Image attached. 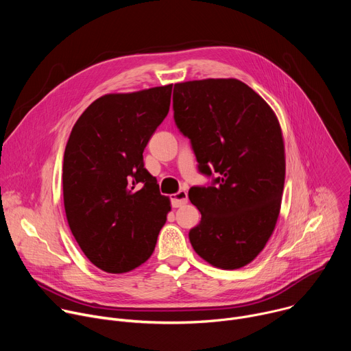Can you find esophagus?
Returning <instances> with one entry per match:
<instances>
[{
  "label": "esophagus",
  "instance_id": "34e87169",
  "mask_svg": "<svg viewBox=\"0 0 351 351\" xmlns=\"http://www.w3.org/2000/svg\"><path fill=\"white\" fill-rule=\"evenodd\" d=\"M171 204L173 208H179V207H183L184 204H187V193L184 190H180V191L172 194Z\"/></svg>",
  "mask_w": 351,
  "mask_h": 351
}]
</instances>
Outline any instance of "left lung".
<instances>
[{"label":"left lung","instance_id":"obj_1","mask_svg":"<svg viewBox=\"0 0 351 351\" xmlns=\"http://www.w3.org/2000/svg\"><path fill=\"white\" fill-rule=\"evenodd\" d=\"M173 118L190 138L198 171L218 175L213 186L189 190L202 213L190 243L217 268H241L263 252L279 217L286 169L279 121L237 79L176 83Z\"/></svg>","mask_w":351,"mask_h":351}]
</instances>
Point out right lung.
I'll use <instances>...</instances> for the list:
<instances>
[{
  "mask_svg": "<svg viewBox=\"0 0 351 351\" xmlns=\"http://www.w3.org/2000/svg\"><path fill=\"white\" fill-rule=\"evenodd\" d=\"M172 84L97 98L66 143V219L84 256L110 274L152 257L171 202L144 168L143 152L169 112Z\"/></svg>",
  "mask_w": 351,
  "mask_h": 351,
  "instance_id": "add662e5",
  "label": "right lung"
}]
</instances>
